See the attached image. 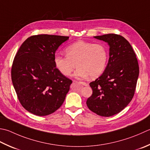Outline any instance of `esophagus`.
I'll use <instances>...</instances> for the list:
<instances>
[{
	"label": "esophagus",
	"instance_id": "esophagus-1",
	"mask_svg": "<svg viewBox=\"0 0 150 150\" xmlns=\"http://www.w3.org/2000/svg\"><path fill=\"white\" fill-rule=\"evenodd\" d=\"M79 83H80V84H82V85H83V86H87L88 85L87 83H84V82H79Z\"/></svg>",
	"mask_w": 150,
	"mask_h": 150
}]
</instances>
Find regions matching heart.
Listing matches in <instances>:
<instances>
[{"instance_id":"obj_1","label":"heart","mask_w":150,"mask_h":150,"mask_svg":"<svg viewBox=\"0 0 150 150\" xmlns=\"http://www.w3.org/2000/svg\"><path fill=\"white\" fill-rule=\"evenodd\" d=\"M65 52L66 56L54 58L56 67L64 76L71 75L76 64L78 68L75 75L78 78H96L106 69L108 52L103 44L81 40L67 46Z\"/></svg>"}]
</instances>
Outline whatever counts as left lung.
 I'll list each match as a JSON object with an SVG mask.
<instances>
[{"instance_id":"1","label":"left lung","mask_w":150,"mask_h":150,"mask_svg":"<svg viewBox=\"0 0 150 150\" xmlns=\"http://www.w3.org/2000/svg\"><path fill=\"white\" fill-rule=\"evenodd\" d=\"M94 38L109 45V60L103 73L90 83L93 92L86 105L98 115L109 117L121 112L133 99L139 66L135 52L123 36L108 34Z\"/></svg>"}]
</instances>
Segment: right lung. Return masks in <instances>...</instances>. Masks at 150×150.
<instances>
[{
    "label": "right lung",
    "mask_w": 150,
    "mask_h": 150,
    "mask_svg": "<svg viewBox=\"0 0 150 150\" xmlns=\"http://www.w3.org/2000/svg\"><path fill=\"white\" fill-rule=\"evenodd\" d=\"M68 36L40 34L28 38L11 66V80L20 103L35 115L51 114L65 100L72 81L56 67L55 52Z\"/></svg>",
    "instance_id": "right-lung-1"
}]
</instances>
